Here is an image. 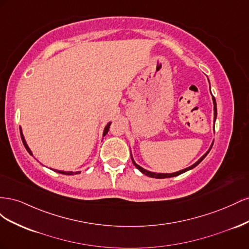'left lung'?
<instances>
[{
  "label": "left lung",
  "mask_w": 249,
  "mask_h": 249,
  "mask_svg": "<svg viewBox=\"0 0 249 249\" xmlns=\"http://www.w3.org/2000/svg\"><path fill=\"white\" fill-rule=\"evenodd\" d=\"M210 91H211V89H210ZM211 94H212V93H211ZM212 101H213V105H214V125H215V122H216V118H217V105H216L215 97H214L213 95H212ZM212 146H213V142H212V144H211L210 148L206 152V154L202 155V156L199 158V159H198V161H196L194 164H192L191 166L187 167V168H185V169H182V170H178V171H177V172H172V173H160V172H153V171L146 170V169H144L143 167L139 166V165H138L136 162H135V160L133 159L132 153H131V158H132V162H133V164L135 165V167H136L139 171H141V172L143 173V175H145V176H147V177H149V178H172V177L179 176V175H182V173H184V172H186V171H188V170H191V169H193L194 167H196L197 165L207 157V155L209 154V152L211 150V148H212Z\"/></svg>",
  "instance_id": "1"
}]
</instances>
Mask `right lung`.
Wrapping results in <instances>:
<instances>
[{"mask_svg":"<svg viewBox=\"0 0 249 249\" xmlns=\"http://www.w3.org/2000/svg\"><path fill=\"white\" fill-rule=\"evenodd\" d=\"M111 122L110 123H108L107 124V125L105 126V129H104V132H103V137L105 136V135H106L107 133H108V131H109V127H110V125H111ZM19 131H20V137H21V141H22V143H24V145H25V147H26V149H27V152L31 155V156H33V154H32V152H31V149H30V147L28 146V144H27V142H26V139H25V137H24V134H22V131H21V127L19 126ZM52 170H54V171H56V172H59V173H62V175H67V176H72V175H79V173H81V171H63V170H57V169H53V168H51Z\"/></svg>","mask_w":249,"mask_h":249,"instance_id":"obj_1","label":"right lung"}]
</instances>
